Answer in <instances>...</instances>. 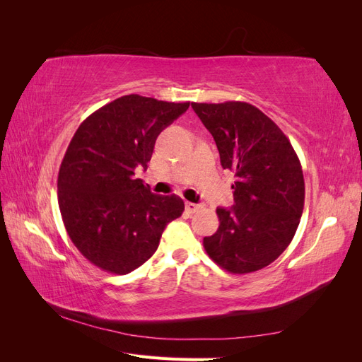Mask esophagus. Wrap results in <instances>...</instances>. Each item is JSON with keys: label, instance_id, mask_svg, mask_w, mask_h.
<instances>
[{"label": "esophagus", "instance_id": "1", "mask_svg": "<svg viewBox=\"0 0 362 362\" xmlns=\"http://www.w3.org/2000/svg\"><path fill=\"white\" fill-rule=\"evenodd\" d=\"M185 210L190 211V213H196L202 210V205L201 204H193V202H185Z\"/></svg>", "mask_w": 362, "mask_h": 362}]
</instances>
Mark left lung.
<instances>
[{
  "label": "left lung",
  "instance_id": "left-lung-1",
  "mask_svg": "<svg viewBox=\"0 0 362 362\" xmlns=\"http://www.w3.org/2000/svg\"><path fill=\"white\" fill-rule=\"evenodd\" d=\"M214 137L222 168L235 177L234 206L217 208L218 229L204 237L216 264L235 275L275 261L296 234L305 181L290 140L259 108L247 103H192Z\"/></svg>",
  "mask_w": 362,
  "mask_h": 362
}]
</instances>
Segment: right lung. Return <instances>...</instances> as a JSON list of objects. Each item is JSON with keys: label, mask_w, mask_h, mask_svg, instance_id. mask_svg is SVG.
<instances>
[{"label": "right lung", "mask_w": 362, "mask_h": 362, "mask_svg": "<svg viewBox=\"0 0 362 362\" xmlns=\"http://www.w3.org/2000/svg\"><path fill=\"white\" fill-rule=\"evenodd\" d=\"M190 103L125 95L86 117L59 170V208L75 247L92 264L127 275L148 261L164 228L184 211L177 194H154L134 178L161 131Z\"/></svg>", "instance_id": "right-lung-1"}]
</instances>
